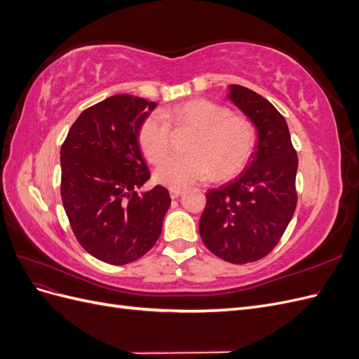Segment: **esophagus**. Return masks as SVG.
I'll return each mask as SVG.
<instances>
[{
  "mask_svg": "<svg viewBox=\"0 0 359 359\" xmlns=\"http://www.w3.org/2000/svg\"><path fill=\"white\" fill-rule=\"evenodd\" d=\"M181 193H182V191H181L180 189H170V190H169V194H170L172 199H177Z\"/></svg>",
  "mask_w": 359,
  "mask_h": 359,
  "instance_id": "1",
  "label": "esophagus"
}]
</instances>
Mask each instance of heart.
<instances>
[{"label":"heart","mask_w":359,"mask_h":359,"mask_svg":"<svg viewBox=\"0 0 359 359\" xmlns=\"http://www.w3.org/2000/svg\"><path fill=\"white\" fill-rule=\"evenodd\" d=\"M190 127L194 132L187 148L189 156H172L154 170V180L169 189H186L210 180L236 175L253 154L255 126L245 118L233 116L226 106L210 100H190L160 115H149L140 124L137 140L148 161L157 163L169 149V125Z\"/></svg>","instance_id":"heart-1"}]
</instances>
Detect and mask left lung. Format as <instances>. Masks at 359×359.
Masks as SVG:
<instances>
[{
    "mask_svg": "<svg viewBox=\"0 0 359 359\" xmlns=\"http://www.w3.org/2000/svg\"><path fill=\"white\" fill-rule=\"evenodd\" d=\"M227 100L252 121L257 140L240 175L206 193L199 233L211 253L241 265L265 257L290 223L298 157L285 116L262 95L229 85Z\"/></svg>",
    "mask_w": 359,
    "mask_h": 359,
    "instance_id": "1",
    "label": "left lung"
}]
</instances>
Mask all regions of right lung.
I'll list each match as a JSON object with an SVG mask.
<instances>
[{"mask_svg": "<svg viewBox=\"0 0 359 359\" xmlns=\"http://www.w3.org/2000/svg\"><path fill=\"white\" fill-rule=\"evenodd\" d=\"M154 102L112 95L73 123L61 147V198L74 236L95 259L126 265L158 240L169 191L142 190L149 170L140 153V124Z\"/></svg>", "mask_w": 359, "mask_h": 359, "instance_id": "obj_1", "label": "right lung"}]
</instances>
